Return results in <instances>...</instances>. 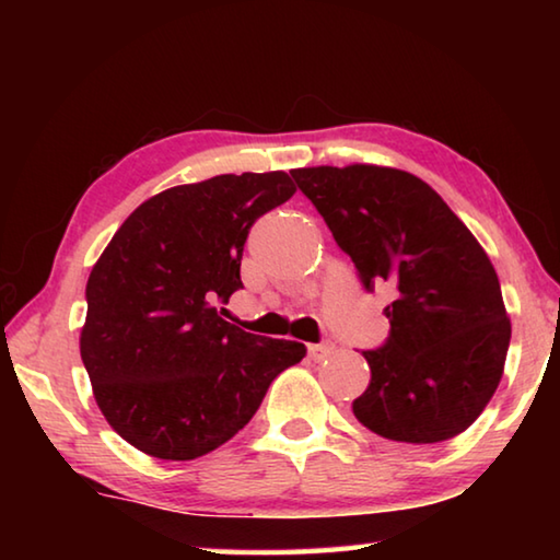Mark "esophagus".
Returning a JSON list of instances; mask_svg holds the SVG:
<instances>
[{"label":"esophagus","instance_id":"34e87169","mask_svg":"<svg viewBox=\"0 0 560 560\" xmlns=\"http://www.w3.org/2000/svg\"><path fill=\"white\" fill-rule=\"evenodd\" d=\"M334 343H311L308 346V358L311 360H316V363H318V360H326L330 353H334Z\"/></svg>","mask_w":560,"mask_h":560}]
</instances>
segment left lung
<instances>
[{"mask_svg": "<svg viewBox=\"0 0 560 560\" xmlns=\"http://www.w3.org/2000/svg\"><path fill=\"white\" fill-rule=\"evenodd\" d=\"M365 289L390 283V336L363 350L371 385L358 422L393 442L434 444L477 420L504 375L511 320L487 252L447 202L405 170L299 167Z\"/></svg>", "mask_w": 560, "mask_h": 560, "instance_id": "obj_1", "label": "left lung"}]
</instances>
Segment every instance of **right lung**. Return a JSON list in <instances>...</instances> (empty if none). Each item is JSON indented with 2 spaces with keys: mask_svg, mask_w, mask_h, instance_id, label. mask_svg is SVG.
<instances>
[{
  "mask_svg": "<svg viewBox=\"0 0 560 560\" xmlns=\"http://www.w3.org/2000/svg\"><path fill=\"white\" fill-rule=\"evenodd\" d=\"M293 192L281 170L170 187L93 264L81 360L103 417L136 450L170 462L217 450L306 355L303 343L246 334L217 311L242 289L252 224Z\"/></svg>",
  "mask_w": 560,
  "mask_h": 560,
  "instance_id": "obj_1",
  "label": "right lung"
}]
</instances>
